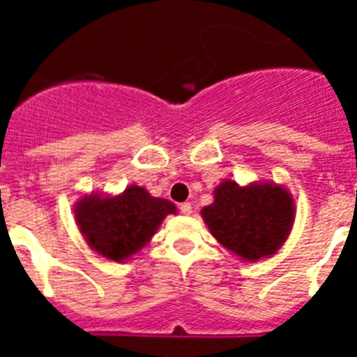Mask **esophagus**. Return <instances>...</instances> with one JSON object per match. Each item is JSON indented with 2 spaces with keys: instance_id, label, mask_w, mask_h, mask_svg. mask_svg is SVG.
<instances>
[{
  "instance_id": "esophagus-1",
  "label": "esophagus",
  "mask_w": 357,
  "mask_h": 357,
  "mask_svg": "<svg viewBox=\"0 0 357 357\" xmlns=\"http://www.w3.org/2000/svg\"><path fill=\"white\" fill-rule=\"evenodd\" d=\"M181 213L188 216V214L193 213V206H191L189 202H184V204H181Z\"/></svg>"
}]
</instances>
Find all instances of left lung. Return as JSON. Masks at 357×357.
Returning <instances> with one entry per match:
<instances>
[{"instance_id": "left-lung-1", "label": "left lung", "mask_w": 357, "mask_h": 357, "mask_svg": "<svg viewBox=\"0 0 357 357\" xmlns=\"http://www.w3.org/2000/svg\"><path fill=\"white\" fill-rule=\"evenodd\" d=\"M295 213L291 193L270 181L247 185L223 181L214 189L213 204L200 211L216 241L248 263L280 250L293 229Z\"/></svg>"}]
</instances>
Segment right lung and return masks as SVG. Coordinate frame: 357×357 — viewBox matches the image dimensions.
I'll use <instances>...</instances> for the list:
<instances>
[{"label":"right lung","instance_id":"right-lung-1","mask_svg":"<svg viewBox=\"0 0 357 357\" xmlns=\"http://www.w3.org/2000/svg\"><path fill=\"white\" fill-rule=\"evenodd\" d=\"M73 211L87 245L116 263L146 247L164 218L176 214L173 202L151 197L135 184L119 195H85Z\"/></svg>","mask_w":357,"mask_h":357}]
</instances>
